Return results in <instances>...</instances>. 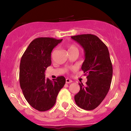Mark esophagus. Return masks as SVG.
I'll list each match as a JSON object with an SVG mask.
<instances>
[{"instance_id": "34e87169", "label": "esophagus", "mask_w": 131, "mask_h": 131, "mask_svg": "<svg viewBox=\"0 0 131 131\" xmlns=\"http://www.w3.org/2000/svg\"><path fill=\"white\" fill-rule=\"evenodd\" d=\"M73 81L71 80L70 79H69V78H67V79H66V83L67 84H69V83H71V82H72Z\"/></svg>"}]
</instances>
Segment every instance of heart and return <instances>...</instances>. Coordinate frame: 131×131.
Returning a JSON list of instances; mask_svg holds the SVG:
<instances>
[{
    "label": "heart",
    "mask_w": 131,
    "mask_h": 131,
    "mask_svg": "<svg viewBox=\"0 0 131 131\" xmlns=\"http://www.w3.org/2000/svg\"><path fill=\"white\" fill-rule=\"evenodd\" d=\"M73 50H78V48L76 47L74 45H71V46H69V47H68L69 52H70V51Z\"/></svg>",
    "instance_id": "obj_1"
}]
</instances>
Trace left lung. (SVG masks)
I'll return each mask as SVG.
<instances>
[{"label": "left lung", "mask_w": 131, "mask_h": 131, "mask_svg": "<svg viewBox=\"0 0 131 131\" xmlns=\"http://www.w3.org/2000/svg\"><path fill=\"white\" fill-rule=\"evenodd\" d=\"M84 50L85 60L81 69L87 74L86 85L79 83L80 91L75 95L78 106L85 110L97 108L110 88L113 67L108 49L98 37L91 34L71 36Z\"/></svg>", "instance_id": "8db88e82"}]
</instances>
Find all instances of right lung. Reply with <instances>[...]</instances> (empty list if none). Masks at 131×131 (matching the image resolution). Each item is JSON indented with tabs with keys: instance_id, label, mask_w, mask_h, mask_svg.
Instances as JSON below:
<instances>
[{
	"instance_id": "right-lung-1",
	"label": "right lung",
	"mask_w": 131,
	"mask_h": 131,
	"mask_svg": "<svg viewBox=\"0 0 131 131\" xmlns=\"http://www.w3.org/2000/svg\"><path fill=\"white\" fill-rule=\"evenodd\" d=\"M63 39L39 37L33 40L21 57L19 84L24 96L32 107L40 112L52 108L58 92L65 84L64 76L51 81L45 77L50 66L51 52Z\"/></svg>"
}]
</instances>
